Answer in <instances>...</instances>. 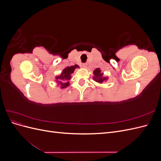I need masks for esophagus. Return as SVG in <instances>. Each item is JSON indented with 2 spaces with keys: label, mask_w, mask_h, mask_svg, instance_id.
<instances>
[{
  "label": "esophagus",
  "mask_w": 161,
  "mask_h": 161,
  "mask_svg": "<svg viewBox=\"0 0 161 161\" xmlns=\"http://www.w3.org/2000/svg\"><path fill=\"white\" fill-rule=\"evenodd\" d=\"M82 66L83 67V68H85H85H86V66H87V64H82Z\"/></svg>",
  "instance_id": "1"
}]
</instances>
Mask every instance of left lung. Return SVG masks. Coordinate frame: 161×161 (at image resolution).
Here are the masks:
<instances>
[{
    "label": "left lung",
    "instance_id": "1",
    "mask_svg": "<svg viewBox=\"0 0 161 161\" xmlns=\"http://www.w3.org/2000/svg\"><path fill=\"white\" fill-rule=\"evenodd\" d=\"M92 79L99 84L103 83L104 82H106L108 80V76H103V72H101L100 68H97L93 71V76H92Z\"/></svg>",
    "mask_w": 161,
    "mask_h": 161
}]
</instances>
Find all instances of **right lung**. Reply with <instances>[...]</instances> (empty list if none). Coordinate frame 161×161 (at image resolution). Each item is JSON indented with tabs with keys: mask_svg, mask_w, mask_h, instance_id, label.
<instances>
[{
	"mask_svg": "<svg viewBox=\"0 0 161 161\" xmlns=\"http://www.w3.org/2000/svg\"><path fill=\"white\" fill-rule=\"evenodd\" d=\"M79 68V65L67 66L62 70L61 74L55 77V80L57 82L58 86H60V89H65L70 85L69 80L71 79L72 74H73L76 69Z\"/></svg>",
	"mask_w": 161,
	"mask_h": 161,
	"instance_id": "obj_1",
	"label": "right lung"
}]
</instances>
